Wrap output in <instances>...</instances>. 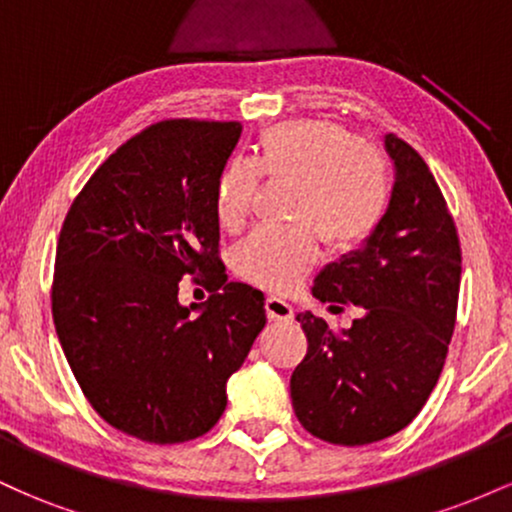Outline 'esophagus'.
<instances>
[{
  "label": "esophagus",
  "instance_id": "obj_1",
  "mask_svg": "<svg viewBox=\"0 0 512 512\" xmlns=\"http://www.w3.org/2000/svg\"><path fill=\"white\" fill-rule=\"evenodd\" d=\"M264 308H267V317L274 322H289L293 317V308L291 303H286L284 298H276V296H269L267 303H264Z\"/></svg>",
  "mask_w": 512,
  "mask_h": 512
}]
</instances>
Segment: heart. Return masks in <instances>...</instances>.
<instances>
[{"mask_svg": "<svg viewBox=\"0 0 512 512\" xmlns=\"http://www.w3.org/2000/svg\"><path fill=\"white\" fill-rule=\"evenodd\" d=\"M260 175L296 182L291 219L298 226L260 228L238 245L240 276L272 291H291L317 257V238L330 250H351L383 221L392 195L390 163L373 144L354 142L325 120H289L257 137L252 161H233L214 187L216 219L236 231L250 216Z\"/></svg>", "mask_w": 512, "mask_h": 512, "instance_id": "heart-1", "label": "heart"}]
</instances>
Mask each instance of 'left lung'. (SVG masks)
I'll use <instances>...</instances> for the list:
<instances>
[{
  "label": "left lung",
  "instance_id": "obj_1",
  "mask_svg": "<svg viewBox=\"0 0 512 512\" xmlns=\"http://www.w3.org/2000/svg\"><path fill=\"white\" fill-rule=\"evenodd\" d=\"M385 151L395 185L383 221L313 286L332 310L358 305L363 315L342 332L296 315L308 354L291 375L293 411L315 438L349 448L414 421L443 370L460 296V238L436 178L395 134Z\"/></svg>",
  "mask_w": 512,
  "mask_h": 512
}]
</instances>
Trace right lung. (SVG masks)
Segmentation results:
<instances>
[{
  "instance_id": "1",
  "label": "right lung",
  "mask_w": 512,
  "mask_h": 512,
  "mask_svg": "<svg viewBox=\"0 0 512 512\" xmlns=\"http://www.w3.org/2000/svg\"><path fill=\"white\" fill-rule=\"evenodd\" d=\"M240 122L163 120L122 144L74 199L57 240L52 317L91 407L117 431L168 445L199 438L262 332L264 293L219 260L216 178ZM207 304L182 306V275Z\"/></svg>"
}]
</instances>
